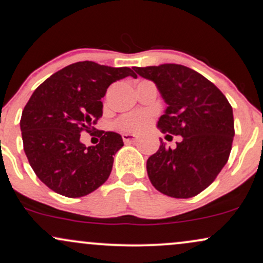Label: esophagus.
Here are the masks:
<instances>
[{
	"instance_id": "34e87169",
	"label": "esophagus",
	"mask_w": 263,
	"mask_h": 263,
	"mask_svg": "<svg viewBox=\"0 0 263 263\" xmlns=\"http://www.w3.org/2000/svg\"><path fill=\"white\" fill-rule=\"evenodd\" d=\"M122 138H123L124 143H133V141H135L138 139L137 135H134V134H123Z\"/></svg>"
}]
</instances>
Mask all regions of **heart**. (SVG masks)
Returning a JSON list of instances; mask_svg holds the SVG:
<instances>
[{"label": "heart", "instance_id": "obj_1", "mask_svg": "<svg viewBox=\"0 0 263 263\" xmlns=\"http://www.w3.org/2000/svg\"><path fill=\"white\" fill-rule=\"evenodd\" d=\"M150 116L144 111H134V113L123 116L118 120L116 126L123 132H141L149 125Z\"/></svg>", "mask_w": 263, "mask_h": 263}]
</instances>
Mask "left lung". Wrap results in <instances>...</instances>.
<instances>
[{
	"label": "left lung",
	"mask_w": 263,
	"mask_h": 263,
	"mask_svg": "<svg viewBox=\"0 0 263 263\" xmlns=\"http://www.w3.org/2000/svg\"><path fill=\"white\" fill-rule=\"evenodd\" d=\"M134 69L154 82L166 102L158 128L164 134L182 137L175 149L160 140L159 150L146 161L147 176L164 195L196 196L210 186L229 160L235 135L231 104L216 85L181 64Z\"/></svg>",
	"instance_id": "left-lung-1"
}]
</instances>
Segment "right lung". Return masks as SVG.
Returning <instances> with one entry per match:
<instances>
[{
  "label": "right lung",
  "mask_w": 263,
  "mask_h": 263,
  "mask_svg": "<svg viewBox=\"0 0 263 263\" xmlns=\"http://www.w3.org/2000/svg\"><path fill=\"white\" fill-rule=\"evenodd\" d=\"M128 67L84 61L58 70L34 90L21 117L23 150L38 179L54 193L82 197L110 175L116 153L124 145L113 132L99 133V143L85 146L81 133L96 130L108 87L125 77Z\"/></svg>",
  "instance_id": "obj_1"
}]
</instances>
